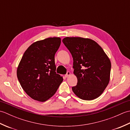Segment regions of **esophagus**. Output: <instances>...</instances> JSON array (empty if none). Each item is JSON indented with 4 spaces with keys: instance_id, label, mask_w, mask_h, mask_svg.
<instances>
[{
    "instance_id": "1",
    "label": "esophagus",
    "mask_w": 130,
    "mask_h": 130,
    "mask_svg": "<svg viewBox=\"0 0 130 130\" xmlns=\"http://www.w3.org/2000/svg\"><path fill=\"white\" fill-rule=\"evenodd\" d=\"M70 75V71H68L67 73L65 75V76L66 77V78H68V77Z\"/></svg>"
}]
</instances>
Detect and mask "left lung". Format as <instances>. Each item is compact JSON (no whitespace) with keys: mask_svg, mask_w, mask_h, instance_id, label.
<instances>
[{"mask_svg":"<svg viewBox=\"0 0 130 130\" xmlns=\"http://www.w3.org/2000/svg\"><path fill=\"white\" fill-rule=\"evenodd\" d=\"M62 42L72 55L74 73L78 79L72 87L75 94L85 101L98 98L109 83L111 61L94 41L82 37H65Z\"/></svg>","mask_w":130,"mask_h":130,"instance_id":"obj_1","label":"left lung"}]
</instances>
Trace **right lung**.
Here are the masks:
<instances>
[{"mask_svg":"<svg viewBox=\"0 0 130 130\" xmlns=\"http://www.w3.org/2000/svg\"><path fill=\"white\" fill-rule=\"evenodd\" d=\"M61 44L59 37L37 41L24 52L17 71L21 87L30 97L45 102L56 93L63 80L56 73L55 55Z\"/></svg>","mask_w":130,"mask_h":130,"instance_id":"add662e5","label":"right lung"}]
</instances>
